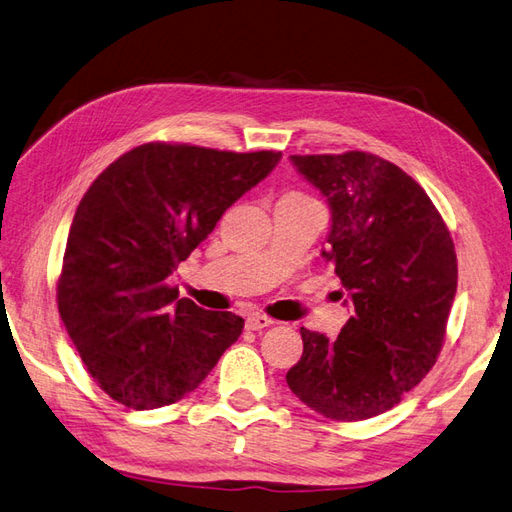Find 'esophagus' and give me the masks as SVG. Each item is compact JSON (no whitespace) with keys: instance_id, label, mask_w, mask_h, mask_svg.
Segmentation results:
<instances>
[{"instance_id":"1","label":"esophagus","mask_w":512,"mask_h":512,"mask_svg":"<svg viewBox=\"0 0 512 512\" xmlns=\"http://www.w3.org/2000/svg\"><path fill=\"white\" fill-rule=\"evenodd\" d=\"M271 323H273V321H271L267 315L252 313V315H247V319H245V328H247V330H263V328H269Z\"/></svg>"}]
</instances>
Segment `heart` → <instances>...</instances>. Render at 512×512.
Segmentation results:
<instances>
[{"mask_svg":"<svg viewBox=\"0 0 512 512\" xmlns=\"http://www.w3.org/2000/svg\"><path fill=\"white\" fill-rule=\"evenodd\" d=\"M280 202H313V199H310L308 195H304V193H297V191H291V193H286Z\"/></svg>","mask_w":512,"mask_h":512,"instance_id":"obj_1","label":"heart"}]
</instances>
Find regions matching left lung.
I'll return each instance as SVG.
<instances>
[{"instance_id":"left-lung-1","label":"left lung","mask_w":512,"mask_h":512,"mask_svg":"<svg viewBox=\"0 0 512 512\" xmlns=\"http://www.w3.org/2000/svg\"><path fill=\"white\" fill-rule=\"evenodd\" d=\"M291 162L330 206L321 256L354 315L334 341L299 330L304 354L286 384L323 417L371 419L400 404L441 352L458 282L452 236L426 191L389 160L345 152Z\"/></svg>"}]
</instances>
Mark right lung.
<instances>
[{
  "label": "right lung",
  "instance_id": "add662e5",
  "mask_svg": "<svg viewBox=\"0 0 512 512\" xmlns=\"http://www.w3.org/2000/svg\"><path fill=\"white\" fill-rule=\"evenodd\" d=\"M280 158L145 143L84 193L62 258L58 313L112 400L134 410L176 404L239 339V315L180 299L169 276Z\"/></svg>",
  "mask_w": 512,
  "mask_h": 512
}]
</instances>
